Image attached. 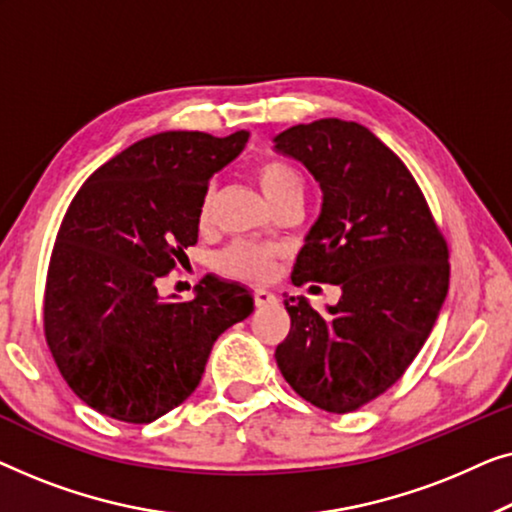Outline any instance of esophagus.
<instances>
[{
	"label": "esophagus",
	"instance_id": "34e87169",
	"mask_svg": "<svg viewBox=\"0 0 512 512\" xmlns=\"http://www.w3.org/2000/svg\"><path fill=\"white\" fill-rule=\"evenodd\" d=\"M276 301V294H273L271 290H266V287H257L255 290V304L257 306H269Z\"/></svg>",
	"mask_w": 512,
	"mask_h": 512
}]
</instances>
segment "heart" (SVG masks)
Here are the masks:
<instances>
[{"label":"heart","instance_id":"1","mask_svg":"<svg viewBox=\"0 0 512 512\" xmlns=\"http://www.w3.org/2000/svg\"><path fill=\"white\" fill-rule=\"evenodd\" d=\"M257 183L266 194V199H273L276 194L283 190H290V187H304V178H301V171L290 162L283 160H264L257 164L255 169ZM208 213H211V201H204L201 204L199 220L206 222ZM278 262V248L269 246V243L259 241H239L234 246H229L225 253L220 255L218 266L225 276L239 278V280H250V283H259V280H266L276 269Z\"/></svg>","mask_w":512,"mask_h":512}]
</instances>
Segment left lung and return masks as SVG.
<instances>
[{"label":"left lung","instance_id":"1","mask_svg":"<svg viewBox=\"0 0 512 512\" xmlns=\"http://www.w3.org/2000/svg\"><path fill=\"white\" fill-rule=\"evenodd\" d=\"M273 141L322 190L292 283L341 287L327 311L285 299L278 369L301 399L352 413L390 390L429 338L448 294V243L406 164L364 125L322 118Z\"/></svg>","mask_w":512,"mask_h":512}]
</instances>
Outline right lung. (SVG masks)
Wrapping results in <instances>:
<instances>
[{"mask_svg":"<svg viewBox=\"0 0 512 512\" xmlns=\"http://www.w3.org/2000/svg\"><path fill=\"white\" fill-rule=\"evenodd\" d=\"M248 136L153 134L71 199L48 264L43 331L62 378L102 415L148 424L181 406L218 336L255 311L246 287L213 276L192 301L157 292L197 243L208 181Z\"/></svg>","mask_w":512,"mask_h":512,"instance_id":"1","label":"right lung"}]
</instances>
